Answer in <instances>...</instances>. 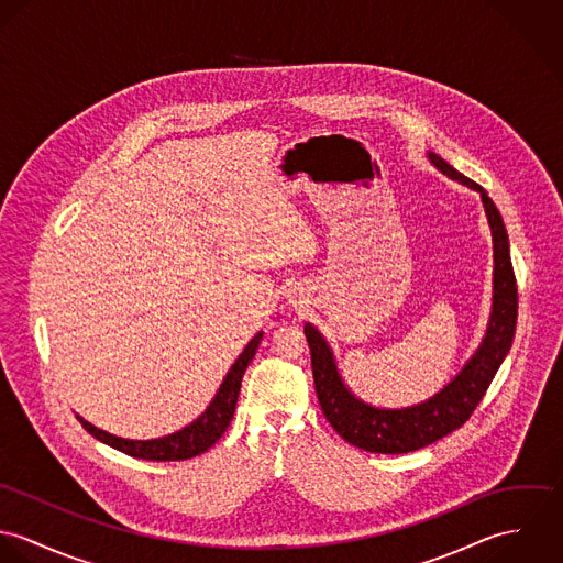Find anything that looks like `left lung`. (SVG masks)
<instances>
[{
	"mask_svg": "<svg viewBox=\"0 0 563 563\" xmlns=\"http://www.w3.org/2000/svg\"><path fill=\"white\" fill-rule=\"evenodd\" d=\"M429 161L451 179H457L460 184L482 195L494 246L492 312L482 344L466 362L462 373L431 399L402 409L373 407L368 402L360 401L344 386L333 353L321 331L314 324L306 322L303 331L310 344L314 386L322 413L338 431V435H342L349 444L371 453H409L429 446L435 440L460 429L471 418L485 390L489 388L498 366L509 353L516 331L518 286L509 255V236L500 212L477 181L468 179L435 154H429Z\"/></svg>",
	"mask_w": 563,
	"mask_h": 563,
	"instance_id": "obj_1",
	"label": "left lung"
}]
</instances>
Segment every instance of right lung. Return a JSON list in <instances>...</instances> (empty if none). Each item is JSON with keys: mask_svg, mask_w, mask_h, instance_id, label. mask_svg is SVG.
Segmentation results:
<instances>
[{"mask_svg": "<svg viewBox=\"0 0 563 563\" xmlns=\"http://www.w3.org/2000/svg\"><path fill=\"white\" fill-rule=\"evenodd\" d=\"M260 340H262V331L255 333L253 340L244 346V351L234 362V366L230 368V373L225 375L219 393L214 395L208 409L197 420H192L188 427H184L170 435L156 438V440H125V438H117L108 431L97 429L81 416H78V420L92 438H97L99 442H103L125 455H132V457L152 460V462H179V460H190L195 455H201L230 427V422L234 418L236 401H239V393H241L242 375H244L249 362L253 360Z\"/></svg>", "mask_w": 563, "mask_h": 563, "instance_id": "add662e5", "label": "right lung"}]
</instances>
